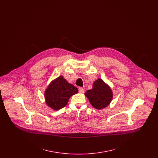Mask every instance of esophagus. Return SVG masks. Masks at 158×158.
Instances as JSON below:
<instances>
[{
  "instance_id": "esophagus-1",
  "label": "esophagus",
  "mask_w": 158,
  "mask_h": 158,
  "mask_svg": "<svg viewBox=\"0 0 158 158\" xmlns=\"http://www.w3.org/2000/svg\"><path fill=\"white\" fill-rule=\"evenodd\" d=\"M85 92V90H84V89L82 88V87H79V92H80V93H83Z\"/></svg>"
}]
</instances>
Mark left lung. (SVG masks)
<instances>
[{"label": "left lung", "instance_id": "8db88e82", "mask_svg": "<svg viewBox=\"0 0 158 158\" xmlns=\"http://www.w3.org/2000/svg\"><path fill=\"white\" fill-rule=\"evenodd\" d=\"M85 95L88 98L91 105L98 110L107 106L113 98L110 88L101 79L94 83L93 88L87 90Z\"/></svg>", "mask_w": 158, "mask_h": 158}]
</instances>
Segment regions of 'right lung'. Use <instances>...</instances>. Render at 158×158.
<instances>
[{"instance_id": "obj_1", "label": "right lung", "mask_w": 158, "mask_h": 158, "mask_svg": "<svg viewBox=\"0 0 158 158\" xmlns=\"http://www.w3.org/2000/svg\"><path fill=\"white\" fill-rule=\"evenodd\" d=\"M77 92L76 87L60 76L54 80L45 90V102L54 110H58L67 105L70 97Z\"/></svg>"}]
</instances>
